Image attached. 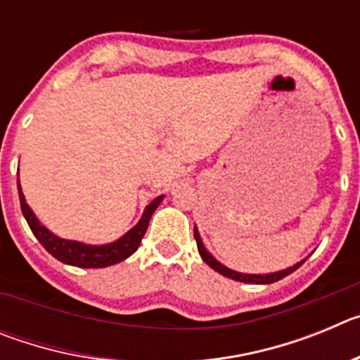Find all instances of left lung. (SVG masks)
<instances>
[{"mask_svg": "<svg viewBox=\"0 0 360 360\" xmlns=\"http://www.w3.org/2000/svg\"><path fill=\"white\" fill-rule=\"evenodd\" d=\"M195 240H196V245H198V252H200V256H202L203 262L207 263L211 269H214L216 272H219L221 276H225V278L234 279V281H241V283H252V285H270V283H276V281H279V279L287 278L288 274H292L294 270H297L299 266L303 265V262H304V259H303V262L295 263L294 266H288V269L279 270V272H272V274H241V272H236V270L227 269L225 265H221L219 262H216L214 257H212L211 254L207 252V249L203 247L202 238H200L198 229H196V227H195Z\"/></svg>", "mask_w": 360, "mask_h": 360, "instance_id": "left-lung-1", "label": "left lung"}]
</instances>
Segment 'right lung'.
<instances>
[{
  "mask_svg": "<svg viewBox=\"0 0 360 360\" xmlns=\"http://www.w3.org/2000/svg\"><path fill=\"white\" fill-rule=\"evenodd\" d=\"M18 191H19V203H21V211H23L25 219H27L28 227L32 229L34 236L39 240V243L43 245L44 249L49 250L56 259L66 263V265L81 266V269H104V266L115 265V263L124 262L126 257L131 256L139 245H141L142 238H144L146 231H148L149 219H151L155 209L160 205L162 198L164 196H158V198L153 200L146 207L144 214H142L141 221L124 234L122 238H119L113 243L108 245H86L81 241H72V240H63V238L56 236L44 225L39 224V219L36 218V214L32 212V209L28 207V203L25 202V196L21 193V186H19L18 180Z\"/></svg>",
  "mask_w": 360,
  "mask_h": 360,
  "instance_id": "1",
  "label": "right lung"
}]
</instances>
